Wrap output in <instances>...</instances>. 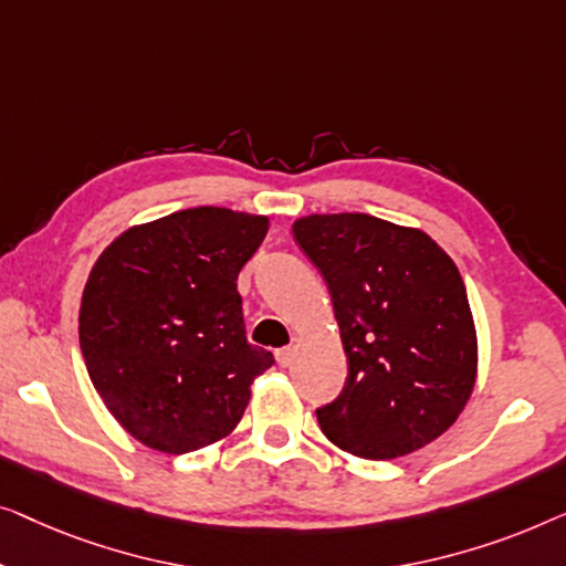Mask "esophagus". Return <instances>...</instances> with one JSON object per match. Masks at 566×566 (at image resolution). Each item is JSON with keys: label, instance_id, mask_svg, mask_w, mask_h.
<instances>
[{"label": "esophagus", "instance_id": "obj_1", "mask_svg": "<svg viewBox=\"0 0 566 566\" xmlns=\"http://www.w3.org/2000/svg\"><path fill=\"white\" fill-rule=\"evenodd\" d=\"M294 361V346H284L276 352V364L280 366H290Z\"/></svg>", "mask_w": 566, "mask_h": 566}]
</instances>
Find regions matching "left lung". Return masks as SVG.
Masks as SVG:
<instances>
[{
	"mask_svg": "<svg viewBox=\"0 0 566 566\" xmlns=\"http://www.w3.org/2000/svg\"><path fill=\"white\" fill-rule=\"evenodd\" d=\"M292 233L328 282L348 359L317 410L333 446L397 459L457 423L476 381V328L457 264L420 228L364 212L305 214Z\"/></svg>",
	"mask_w": 566,
	"mask_h": 566,
	"instance_id": "obj_1",
	"label": "left lung"
}]
</instances>
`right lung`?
<instances>
[{"label": "right lung", "instance_id": "right-lung-1", "mask_svg": "<svg viewBox=\"0 0 566 566\" xmlns=\"http://www.w3.org/2000/svg\"><path fill=\"white\" fill-rule=\"evenodd\" d=\"M266 214L189 207L140 222L94 261L78 344L105 408L164 453L235 431L272 352L245 340L238 274L264 241Z\"/></svg>", "mask_w": 566, "mask_h": 566}]
</instances>
